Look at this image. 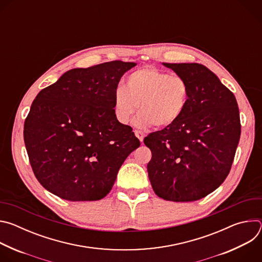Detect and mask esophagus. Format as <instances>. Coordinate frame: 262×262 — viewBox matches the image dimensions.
<instances>
[{
  "label": "esophagus",
  "instance_id": "esophagus-1",
  "mask_svg": "<svg viewBox=\"0 0 262 262\" xmlns=\"http://www.w3.org/2000/svg\"><path fill=\"white\" fill-rule=\"evenodd\" d=\"M135 135H136V137L139 139V141H140V142H143L144 137H145V135H144V133H143V132L135 130Z\"/></svg>",
  "mask_w": 262,
  "mask_h": 262
}]
</instances>
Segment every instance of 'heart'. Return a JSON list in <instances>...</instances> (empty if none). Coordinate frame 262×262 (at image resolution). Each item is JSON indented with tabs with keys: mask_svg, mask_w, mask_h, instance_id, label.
Here are the masks:
<instances>
[{
	"mask_svg": "<svg viewBox=\"0 0 262 262\" xmlns=\"http://www.w3.org/2000/svg\"><path fill=\"white\" fill-rule=\"evenodd\" d=\"M189 95V84L183 78L146 66L129 74L125 87L115 89L113 112L118 122L127 124L139 105L135 126L167 127L181 117Z\"/></svg>",
	"mask_w": 262,
	"mask_h": 262,
	"instance_id": "b5f03b06",
	"label": "heart"
}]
</instances>
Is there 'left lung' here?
<instances>
[{
    "label": "left lung",
    "instance_id": "8db88e82",
    "mask_svg": "<svg viewBox=\"0 0 262 262\" xmlns=\"http://www.w3.org/2000/svg\"><path fill=\"white\" fill-rule=\"evenodd\" d=\"M189 84V101L172 125L144 139L152 158L147 165L155 193L168 201L199 200L223 183L241 137L234 94L198 63H163Z\"/></svg>",
    "mask_w": 262,
    "mask_h": 262
}]
</instances>
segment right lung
Segmentation results:
<instances>
[{"label":"right lung","instance_id":"1","mask_svg":"<svg viewBox=\"0 0 262 262\" xmlns=\"http://www.w3.org/2000/svg\"><path fill=\"white\" fill-rule=\"evenodd\" d=\"M134 62L73 68L34 99L24 140L33 172L52 194L95 201L112 190L125 159L140 146L113 112V96Z\"/></svg>","mask_w":262,"mask_h":262}]
</instances>
